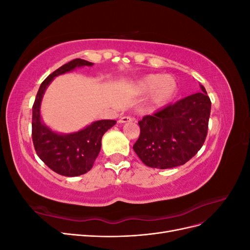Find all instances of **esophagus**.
Instances as JSON below:
<instances>
[{"label": "esophagus", "mask_w": 250, "mask_h": 250, "mask_svg": "<svg viewBox=\"0 0 250 250\" xmlns=\"http://www.w3.org/2000/svg\"><path fill=\"white\" fill-rule=\"evenodd\" d=\"M132 119L130 117H122L119 119V123H127V122H131Z\"/></svg>", "instance_id": "1"}]
</instances>
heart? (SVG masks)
<instances>
[{
  "instance_id": "heart-1",
  "label": "heart",
  "mask_w": 250,
  "mask_h": 250,
  "mask_svg": "<svg viewBox=\"0 0 250 250\" xmlns=\"http://www.w3.org/2000/svg\"><path fill=\"white\" fill-rule=\"evenodd\" d=\"M137 88L141 94L151 93L150 104L160 108L169 104L176 96L178 82L172 75L149 74L138 81Z\"/></svg>"
}]
</instances>
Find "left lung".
<instances>
[{
  "instance_id": "8db88e82",
  "label": "left lung",
  "mask_w": 250,
  "mask_h": 250,
  "mask_svg": "<svg viewBox=\"0 0 250 250\" xmlns=\"http://www.w3.org/2000/svg\"><path fill=\"white\" fill-rule=\"evenodd\" d=\"M200 93L169 104L139 122L141 133L133 150L148 167H178L202 147L211 103L204 86L200 84Z\"/></svg>"
}]
</instances>
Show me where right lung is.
Returning a JSON list of instances; mask_svg holds the SVG:
<instances>
[{
    "instance_id": "1",
    "label": "right lung",
    "mask_w": 250,
    "mask_h": 250,
    "mask_svg": "<svg viewBox=\"0 0 250 250\" xmlns=\"http://www.w3.org/2000/svg\"><path fill=\"white\" fill-rule=\"evenodd\" d=\"M93 64L84 59L76 58L60 66L42 81L32 107V140L36 154L51 170L67 177L82 175L92 169L101 150L103 134L117 121L100 120L77 132L57 133L42 122L41 103L46 88L56 76L71 72L76 67Z\"/></svg>"
}]
</instances>
